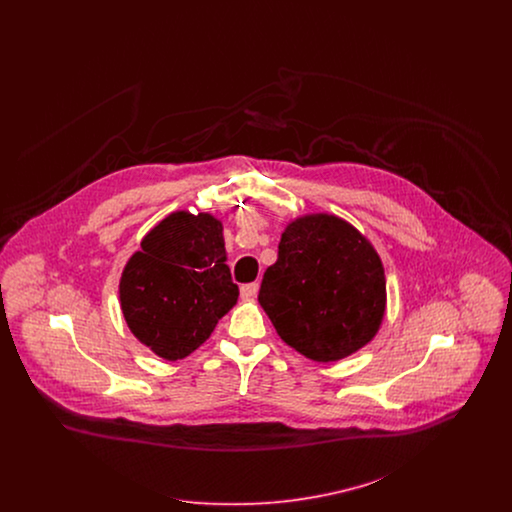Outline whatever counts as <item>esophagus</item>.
Listing matches in <instances>:
<instances>
[{
  "label": "esophagus",
  "instance_id": "esophagus-1",
  "mask_svg": "<svg viewBox=\"0 0 512 512\" xmlns=\"http://www.w3.org/2000/svg\"><path fill=\"white\" fill-rule=\"evenodd\" d=\"M259 292V284L257 282H251V284H244L242 288H240V295L244 297V299H253L255 295Z\"/></svg>",
  "mask_w": 512,
  "mask_h": 512
}]
</instances>
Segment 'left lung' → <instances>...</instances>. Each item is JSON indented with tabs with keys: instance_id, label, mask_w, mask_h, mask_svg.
Wrapping results in <instances>:
<instances>
[{
	"instance_id": "left-lung-1",
	"label": "left lung",
	"mask_w": 512,
	"mask_h": 512,
	"mask_svg": "<svg viewBox=\"0 0 512 512\" xmlns=\"http://www.w3.org/2000/svg\"><path fill=\"white\" fill-rule=\"evenodd\" d=\"M278 336L317 363L340 361L372 340L386 313V276L376 249L347 220H292L259 290Z\"/></svg>"
}]
</instances>
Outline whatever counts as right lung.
Segmentation results:
<instances>
[{"label":"right lung","instance_id":"1","mask_svg":"<svg viewBox=\"0 0 512 512\" xmlns=\"http://www.w3.org/2000/svg\"><path fill=\"white\" fill-rule=\"evenodd\" d=\"M122 270L119 297L130 332L155 355L178 361L211 336L238 301L222 222L176 211L153 226Z\"/></svg>","mask_w":512,"mask_h":512}]
</instances>
